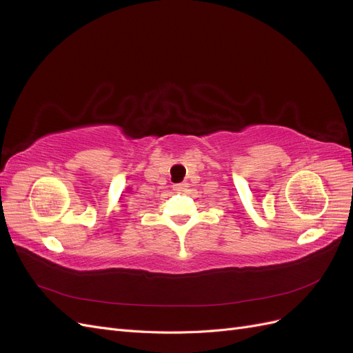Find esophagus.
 <instances>
[{
  "mask_svg": "<svg viewBox=\"0 0 353 353\" xmlns=\"http://www.w3.org/2000/svg\"><path fill=\"white\" fill-rule=\"evenodd\" d=\"M187 187H188V184L185 183V181H183V183L174 184V190H175V191H184Z\"/></svg>",
  "mask_w": 353,
  "mask_h": 353,
  "instance_id": "34e87169",
  "label": "esophagus"
}]
</instances>
